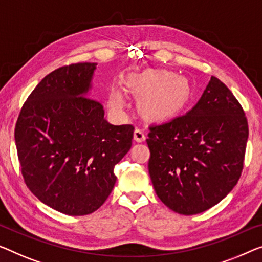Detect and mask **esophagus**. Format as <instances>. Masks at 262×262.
<instances>
[{
  "mask_svg": "<svg viewBox=\"0 0 262 262\" xmlns=\"http://www.w3.org/2000/svg\"><path fill=\"white\" fill-rule=\"evenodd\" d=\"M134 140L136 142H142L146 140V132H144L143 128H136L134 132Z\"/></svg>",
  "mask_w": 262,
  "mask_h": 262,
  "instance_id": "esophagus-1",
  "label": "esophagus"
}]
</instances>
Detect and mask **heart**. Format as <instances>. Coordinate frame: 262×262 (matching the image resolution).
Returning <instances> with one entry per match:
<instances>
[{"label": "heart", "mask_w": 262, "mask_h": 262, "mask_svg": "<svg viewBox=\"0 0 262 262\" xmlns=\"http://www.w3.org/2000/svg\"><path fill=\"white\" fill-rule=\"evenodd\" d=\"M129 87L135 93L146 95L144 103L148 112L162 116L178 112L188 102L190 84L183 76H178L168 70H147L133 77ZM109 103L114 109L124 106V97L119 89H113Z\"/></svg>", "instance_id": "1"}]
</instances>
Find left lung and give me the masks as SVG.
Here are the masks:
<instances>
[{
	"label": "left lung",
	"mask_w": 262,
	"mask_h": 262,
	"mask_svg": "<svg viewBox=\"0 0 262 262\" xmlns=\"http://www.w3.org/2000/svg\"><path fill=\"white\" fill-rule=\"evenodd\" d=\"M148 128L151 182L160 200L174 212H205L239 181L247 118L236 97L215 76L188 113Z\"/></svg>",
	"instance_id": "obj_1"
}]
</instances>
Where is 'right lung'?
<instances>
[{"instance_id": "add662e5", "label": "right lung", "mask_w": 262, "mask_h": 262, "mask_svg": "<svg viewBox=\"0 0 262 262\" xmlns=\"http://www.w3.org/2000/svg\"><path fill=\"white\" fill-rule=\"evenodd\" d=\"M96 63L48 74L15 124L21 173L30 192L67 215H87L114 188L115 165L130 149L134 126H113L99 101L84 96Z\"/></svg>"}]
</instances>
